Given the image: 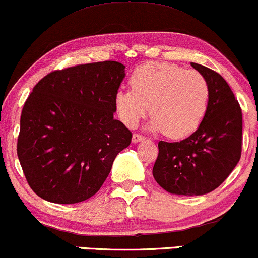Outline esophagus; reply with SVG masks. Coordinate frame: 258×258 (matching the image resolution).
<instances>
[{
    "label": "esophagus",
    "instance_id": "obj_1",
    "mask_svg": "<svg viewBox=\"0 0 258 258\" xmlns=\"http://www.w3.org/2000/svg\"><path fill=\"white\" fill-rule=\"evenodd\" d=\"M145 140V136H142L140 134H134L133 135V142L136 144V142H140V141H144Z\"/></svg>",
    "mask_w": 258,
    "mask_h": 258
}]
</instances>
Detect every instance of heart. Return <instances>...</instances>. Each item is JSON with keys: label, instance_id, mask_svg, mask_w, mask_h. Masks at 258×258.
Instances as JSON below:
<instances>
[{"label": "heart", "instance_id": "obj_1", "mask_svg": "<svg viewBox=\"0 0 258 258\" xmlns=\"http://www.w3.org/2000/svg\"><path fill=\"white\" fill-rule=\"evenodd\" d=\"M132 89L118 90L114 106L120 120L135 128L151 111L148 128L182 139L199 128L207 114L210 90L197 71L169 62H146L130 77Z\"/></svg>", "mask_w": 258, "mask_h": 258}]
</instances>
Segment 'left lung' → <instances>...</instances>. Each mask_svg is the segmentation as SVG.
<instances>
[{
    "label": "left lung",
    "instance_id": "8db88e82",
    "mask_svg": "<svg viewBox=\"0 0 258 258\" xmlns=\"http://www.w3.org/2000/svg\"><path fill=\"white\" fill-rule=\"evenodd\" d=\"M208 82L210 98L199 128L180 142H158L153 177L171 195L203 196L216 189L241 156L243 116L222 76L190 62Z\"/></svg>",
    "mask_w": 258,
    "mask_h": 258
}]
</instances>
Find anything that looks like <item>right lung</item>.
Here are the masks:
<instances>
[{
	"instance_id": "obj_1",
	"label": "right lung",
	"mask_w": 258,
	"mask_h": 258,
	"mask_svg": "<svg viewBox=\"0 0 258 258\" xmlns=\"http://www.w3.org/2000/svg\"><path fill=\"white\" fill-rule=\"evenodd\" d=\"M125 77L117 61L50 72L36 84L20 117L18 158L29 186L44 201L75 204L93 197L132 133L113 118Z\"/></svg>"
}]
</instances>
